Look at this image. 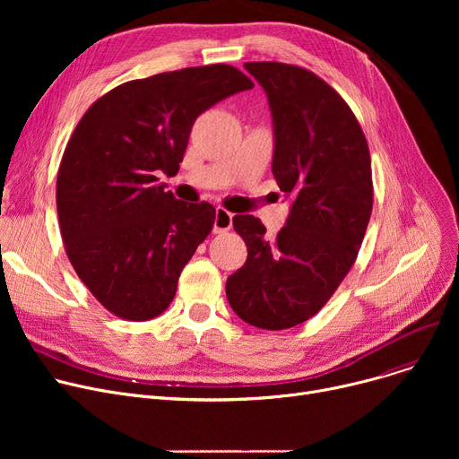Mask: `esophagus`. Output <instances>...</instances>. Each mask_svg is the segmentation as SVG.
<instances>
[{
    "mask_svg": "<svg viewBox=\"0 0 459 459\" xmlns=\"http://www.w3.org/2000/svg\"><path fill=\"white\" fill-rule=\"evenodd\" d=\"M232 227V213L225 208H217L215 210V220H213V232L221 234L230 230Z\"/></svg>",
    "mask_w": 459,
    "mask_h": 459,
    "instance_id": "esophagus-1",
    "label": "esophagus"
}]
</instances>
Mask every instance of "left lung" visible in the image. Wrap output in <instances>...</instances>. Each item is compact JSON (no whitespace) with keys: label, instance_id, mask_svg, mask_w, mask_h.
Wrapping results in <instances>:
<instances>
[{"label":"left lung","instance_id":"left-lung-1","mask_svg":"<svg viewBox=\"0 0 459 459\" xmlns=\"http://www.w3.org/2000/svg\"><path fill=\"white\" fill-rule=\"evenodd\" d=\"M246 70L268 94L272 171L294 204L273 238L258 217H232L247 260L227 279V299L244 322L279 331L315 316L355 264L374 203L370 151L350 106L315 72L277 61Z\"/></svg>","mask_w":459,"mask_h":459}]
</instances>
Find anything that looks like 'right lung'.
<instances>
[{
    "label": "right lung",
    "mask_w": 459,
    "mask_h": 459,
    "mask_svg": "<svg viewBox=\"0 0 459 459\" xmlns=\"http://www.w3.org/2000/svg\"><path fill=\"white\" fill-rule=\"evenodd\" d=\"M255 83L230 65L132 80L100 96L72 132L56 201L66 256L111 315L147 322L169 307L178 277L215 220L158 184L175 175L193 123Z\"/></svg>",
    "instance_id": "obj_1"
}]
</instances>
